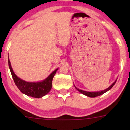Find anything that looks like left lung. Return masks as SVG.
<instances>
[{"instance_id":"1","label":"left lung","mask_w":130,"mask_h":130,"mask_svg":"<svg viewBox=\"0 0 130 130\" xmlns=\"http://www.w3.org/2000/svg\"><path fill=\"white\" fill-rule=\"evenodd\" d=\"M116 80H115V82L112 83V84L111 85V86H110L107 89H106L104 90H102V91H99V92H87V91H84V90L79 89L77 88V87H76L75 86H75V87L76 89H77V90H78L80 92L82 93V94H84V95H86V96H87V97H90V98H95V97L99 96V95H102V94H104V93L106 92H107L108 90H109L111 88H112V87H113L114 85L115 84Z\"/></svg>"}]
</instances>
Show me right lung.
Wrapping results in <instances>:
<instances>
[{
	"instance_id": "1",
	"label": "right lung",
	"mask_w": 130,
	"mask_h": 130,
	"mask_svg": "<svg viewBox=\"0 0 130 130\" xmlns=\"http://www.w3.org/2000/svg\"><path fill=\"white\" fill-rule=\"evenodd\" d=\"M8 63L9 69L14 82L22 93L32 98H40L46 95L50 91L52 87V80L58 69L55 70L43 81L38 82H29L23 80L17 77L13 71L9 59Z\"/></svg>"
}]
</instances>
